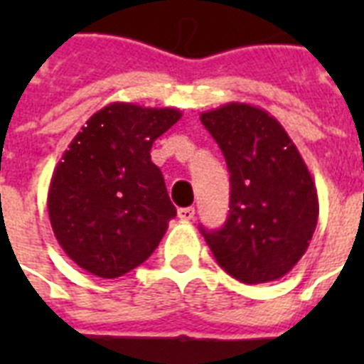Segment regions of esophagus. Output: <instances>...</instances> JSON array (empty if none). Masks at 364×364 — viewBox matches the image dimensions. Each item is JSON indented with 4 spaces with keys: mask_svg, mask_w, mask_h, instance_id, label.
<instances>
[{
    "mask_svg": "<svg viewBox=\"0 0 364 364\" xmlns=\"http://www.w3.org/2000/svg\"><path fill=\"white\" fill-rule=\"evenodd\" d=\"M194 208H181V210H177V215L181 221H193L194 219Z\"/></svg>",
    "mask_w": 364,
    "mask_h": 364,
    "instance_id": "obj_1",
    "label": "esophagus"
}]
</instances>
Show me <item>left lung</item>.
I'll return each instance as SVG.
<instances>
[{"instance_id":"obj_1","label":"left lung","mask_w":364,"mask_h":364,"mask_svg":"<svg viewBox=\"0 0 364 364\" xmlns=\"http://www.w3.org/2000/svg\"><path fill=\"white\" fill-rule=\"evenodd\" d=\"M200 121L221 147L230 171L225 227H200L223 270L243 283L283 277L302 259L319 217L316 183L276 117L230 102Z\"/></svg>"}]
</instances>
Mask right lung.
Wrapping results in <instances>:
<instances>
[{
    "label": "right lung",
    "mask_w": 364,
    "mask_h": 364,
    "mask_svg": "<svg viewBox=\"0 0 364 364\" xmlns=\"http://www.w3.org/2000/svg\"><path fill=\"white\" fill-rule=\"evenodd\" d=\"M181 119L176 107L115 102L96 111L54 168L48 219L77 266L113 279L151 257L176 217L151 147Z\"/></svg>",
    "instance_id": "add662e5"
}]
</instances>
